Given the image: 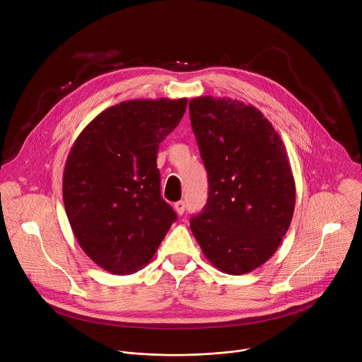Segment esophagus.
<instances>
[{
    "instance_id": "34e87169",
    "label": "esophagus",
    "mask_w": 362,
    "mask_h": 362,
    "mask_svg": "<svg viewBox=\"0 0 362 362\" xmlns=\"http://www.w3.org/2000/svg\"><path fill=\"white\" fill-rule=\"evenodd\" d=\"M173 208H175V212H176L177 215H183V212H185V202H183V200L176 202Z\"/></svg>"
}]
</instances>
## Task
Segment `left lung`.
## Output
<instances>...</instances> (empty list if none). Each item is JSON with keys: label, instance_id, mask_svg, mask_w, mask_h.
<instances>
[{"label": "left lung", "instance_id": "obj_1", "mask_svg": "<svg viewBox=\"0 0 362 362\" xmlns=\"http://www.w3.org/2000/svg\"><path fill=\"white\" fill-rule=\"evenodd\" d=\"M189 112L209 180L208 203L190 229L216 269L252 272L276 252L293 216L288 153L271 122L243 101L194 97Z\"/></svg>", "mask_w": 362, "mask_h": 362}]
</instances>
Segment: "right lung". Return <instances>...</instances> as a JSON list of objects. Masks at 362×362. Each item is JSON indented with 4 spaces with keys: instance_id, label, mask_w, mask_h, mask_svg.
<instances>
[{
    "instance_id": "obj_1",
    "label": "right lung",
    "mask_w": 362,
    "mask_h": 362,
    "mask_svg": "<svg viewBox=\"0 0 362 362\" xmlns=\"http://www.w3.org/2000/svg\"><path fill=\"white\" fill-rule=\"evenodd\" d=\"M187 98L129 100L94 117L64 166L63 200L73 233L100 268L146 267L177 219L160 194L158 150L180 123Z\"/></svg>"
}]
</instances>
